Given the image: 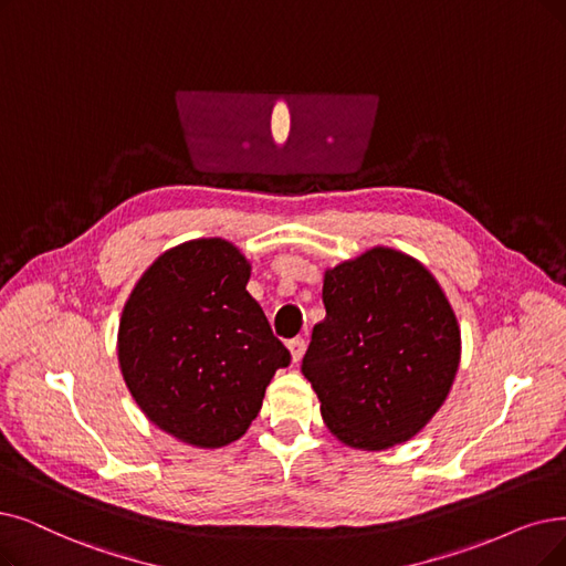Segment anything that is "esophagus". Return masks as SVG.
I'll list each match as a JSON object with an SVG mask.
<instances>
[{
  "label": "esophagus",
  "instance_id": "obj_1",
  "mask_svg": "<svg viewBox=\"0 0 566 566\" xmlns=\"http://www.w3.org/2000/svg\"><path fill=\"white\" fill-rule=\"evenodd\" d=\"M287 350H290V357H292V361H300L302 357H304V350H306V342L302 336H297V338H290L287 342Z\"/></svg>",
  "mask_w": 566,
  "mask_h": 566
}]
</instances>
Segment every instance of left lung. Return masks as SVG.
Listing matches in <instances>:
<instances>
[{
	"label": "left lung",
	"instance_id": "left-lung-1",
	"mask_svg": "<svg viewBox=\"0 0 566 566\" xmlns=\"http://www.w3.org/2000/svg\"><path fill=\"white\" fill-rule=\"evenodd\" d=\"M323 304L302 374L329 432L357 450L413 439L460 367V325L439 281L416 258L374 245L325 271Z\"/></svg>",
	"mask_w": 566,
	"mask_h": 566
}]
</instances>
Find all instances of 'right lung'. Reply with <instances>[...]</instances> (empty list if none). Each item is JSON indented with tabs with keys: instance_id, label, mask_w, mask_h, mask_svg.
<instances>
[{
	"instance_id": "obj_1",
	"label": "right lung",
	"mask_w": 566,
	"mask_h": 566,
	"mask_svg": "<svg viewBox=\"0 0 566 566\" xmlns=\"http://www.w3.org/2000/svg\"><path fill=\"white\" fill-rule=\"evenodd\" d=\"M251 262L224 239L169 248L134 285L118 327L125 386L146 418L197 448L245 434L290 353L248 295Z\"/></svg>"
}]
</instances>
